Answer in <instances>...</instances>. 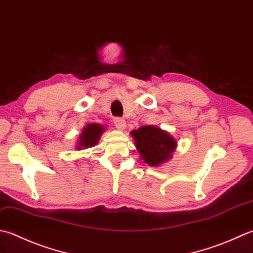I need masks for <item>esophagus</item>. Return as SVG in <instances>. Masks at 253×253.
<instances>
[{
    "label": "esophagus",
    "mask_w": 253,
    "mask_h": 253,
    "mask_svg": "<svg viewBox=\"0 0 253 253\" xmlns=\"http://www.w3.org/2000/svg\"><path fill=\"white\" fill-rule=\"evenodd\" d=\"M114 124H115L118 130H124L126 127V122L124 121L123 118H115V120H114Z\"/></svg>",
    "instance_id": "esophagus-1"
}]
</instances>
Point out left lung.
Wrapping results in <instances>:
<instances>
[{
    "label": "left lung",
    "instance_id": "1",
    "mask_svg": "<svg viewBox=\"0 0 253 253\" xmlns=\"http://www.w3.org/2000/svg\"><path fill=\"white\" fill-rule=\"evenodd\" d=\"M130 135L141 160L148 166L159 167L172 159L177 141L170 132L161 128L146 125L131 130Z\"/></svg>",
    "mask_w": 253,
    "mask_h": 253
}]
</instances>
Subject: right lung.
I'll list each match as a JSON object with an SVG mask.
<instances>
[{"mask_svg":"<svg viewBox=\"0 0 253 253\" xmlns=\"http://www.w3.org/2000/svg\"><path fill=\"white\" fill-rule=\"evenodd\" d=\"M105 129L106 127H104L101 124H87L86 126L83 127L81 133L79 135L76 145V150H84L97 145L102 133L105 131Z\"/></svg>","mask_w":253,"mask_h":253,"instance_id":"obj_1","label":"right lung"}]
</instances>
